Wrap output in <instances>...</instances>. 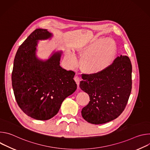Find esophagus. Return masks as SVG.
<instances>
[{"label": "esophagus", "instance_id": "1", "mask_svg": "<svg viewBox=\"0 0 150 150\" xmlns=\"http://www.w3.org/2000/svg\"><path fill=\"white\" fill-rule=\"evenodd\" d=\"M74 80L75 81V82H76V83H77V85H78V87H79V82H80V81H81V79H80V78L78 76H75V77H74Z\"/></svg>", "mask_w": 150, "mask_h": 150}]
</instances>
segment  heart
Instances as JSON below:
<instances>
[{
  "instance_id": "b5f03b06",
  "label": "heart",
  "mask_w": 150,
  "mask_h": 150,
  "mask_svg": "<svg viewBox=\"0 0 150 150\" xmlns=\"http://www.w3.org/2000/svg\"><path fill=\"white\" fill-rule=\"evenodd\" d=\"M116 52L115 42L110 38L96 39L76 49L77 54L82 56L80 60L82 71L89 74H97L108 68L113 62ZM65 59L71 68L78 65L76 58L72 52H68Z\"/></svg>"
}]
</instances>
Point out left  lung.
Wrapping results in <instances>:
<instances>
[{"mask_svg":"<svg viewBox=\"0 0 150 150\" xmlns=\"http://www.w3.org/2000/svg\"><path fill=\"white\" fill-rule=\"evenodd\" d=\"M79 87L90 101L82 109V117L99 125L117 118L124 110L132 90V64L126 56L117 57L104 71L82 74Z\"/></svg>","mask_w":150,"mask_h":150,"instance_id":"left-lung-1","label":"left lung"}]
</instances>
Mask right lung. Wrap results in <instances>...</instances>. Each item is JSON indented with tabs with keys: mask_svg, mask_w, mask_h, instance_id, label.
<instances>
[{
	"mask_svg": "<svg viewBox=\"0 0 150 150\" xmlns=\"http://www.w3.org/2000/svg\"><path fill=\"white\" fill-rule=\"evenodd\" d=\"M52 34L36 29L18 48L13 62L12 85L16 103L28 116L40 120L54 117L63 101L77 88L75 73L60 66L62 52L46 60L35 55L38 40H47Z\"/></svg>",
	"mask_w": 150,
	"mask_h": 150,
	"instance_id": "add662e5",
	"label": "right lung"
}]
</instances>
